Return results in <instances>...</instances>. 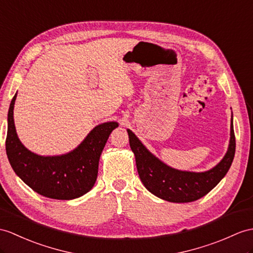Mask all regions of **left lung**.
<instances>
[{
	"mask_svg": "<svg viewBox=\"0 0 253 253\" xmlns=\"http://www.w3.org/2000/svg\"><path fill=\"white\" fill-rule=\"evenodd\" d=\"M127 134L141 182L149 192L171 203L193 202L211 192L229 171L235 156L233 116L230 144L225 156L214 168L202 173L169 168L153 156L131 130H127Z\"/></svg>",
	"mask_w": 253,
	"mask_h": 253,
	"instance_id": "obj_1",
	"label": "left lung"
}]
</instances>
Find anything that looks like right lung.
Instances as JSON below:
<instances>
[{
    "mask_svg": "<svg viewBox=\"0 0 253 253\" xmlns=\"http://www.w3.org/2000/svg\"><path fill=\"white\" fill-rule=\"evenodd\" d=\"M16 96L8 109L6 153L14 171L39 194L54 200H74L94 186L98 161L117 122L96 126L73 151L61 156L44 157L28 150L18 138L14 122Z\"/></svg>",
    "mask_w": 253,
    "mask_h": 253,
    "instance_id": "right-lung-1",
    "label": "right lung"
}]
</instances>
